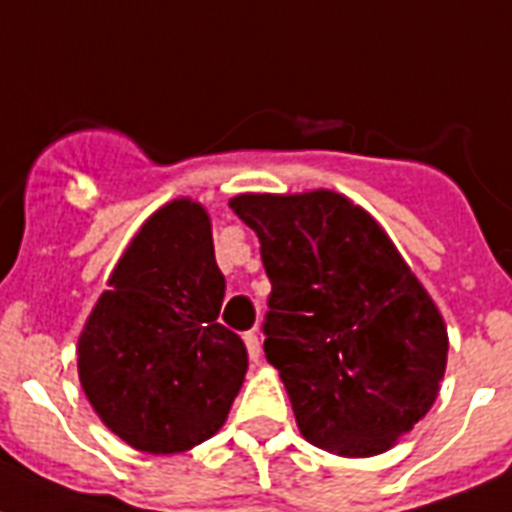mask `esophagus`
I'll use <instances>...</instances> for the list:
<instances>
[{
  "mask_svg": "<svg viewBox=\"0 0 512 512\" xmlns=\"http://www.w3.org/2000/svg\"><path fill=\"white\" fill-rule=\"evenodd\" d=\"M244 343H247V354L252 362H257L260 359V354H263V346H260V336H257L255 330H249V333H244Z\"/></svg>",
  "mask_w": 512,
  "mask_h": 512,
  "instance_id": "34e87169",
  "label": "esophagus"
}]
</instances>
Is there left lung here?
<instances>
[{"label":"left lung","mask_w":512,"mask_h":512,"mask_svg":"<svg viewBox=\"0 0 512 512\" xmlns=\"http://www.w3.org/2000/svg\"><path fill=\"white\" fill-rule=\"evenodd\" d=\"M270 278L265 356L304 440L346 458L390 450L424 419L448 328L380 223L333 190L236 195Z\"/></svg>","instance_id":"obj_1"}]
</instances>
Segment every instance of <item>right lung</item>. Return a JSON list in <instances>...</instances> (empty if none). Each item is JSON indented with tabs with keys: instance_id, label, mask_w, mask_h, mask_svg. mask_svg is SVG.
Masks as SVG:
<instances>
[{
	"instance_id": "1",
	"label": "right lung",
	"mask_w": 512,
	"mask_h": 512,
	"mask_svg": "<svg viewBox=\"0 0 512 512\" xmlns=\"http://www.w3.org/2000/svg\"><path fill=\"white\" fill-rule=\"evenodd\" d=\"M226 278L208 210L171 200L140 226L77 341L90 406L127 445L182 453L213 437L247 375V349L218 322Z\"/></svg>"
}]
</instances>
